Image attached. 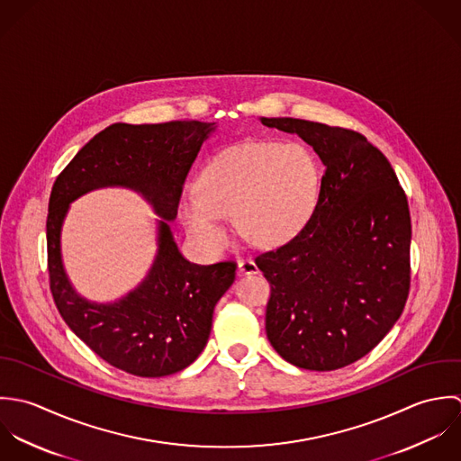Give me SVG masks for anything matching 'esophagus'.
<instances>
[{"label": "esophagus", "instance_id": "esophagus-1", "mask_svg": "<svg viewBox=\"0 0 461 461\" xmlns=\"http://www.w3.org/2000/svg\"><path fill=\"white\" fill-rule=\"evenodd\" d=\"M260 269L253 260H242L239 262V275L240 276H251V275H258Z\"/></svg>", "mask_w": 461, "mask_h": 461}]
</instances>
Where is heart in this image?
Returning a JSON list of instances; mask_svg holds the SVG:
<instances>
[{
	"instance_id": "b5f03b06",
	"label": "heart",
	"mask_w": 461,
	"mask_h": 461,
	"mask_svg": "<svg viewBox=\"0 0 461 461\" xmlns=\"http://www.w3.org/2000/svg\"><path fill=\"white\" fill-rule=\"evenodd\" d=\"M321 173L313 153L299 142L249 140L217 153L199 173L197 194L178 203L188 235L210 253L228 244L222 219L258 248L294 239L319 197Z\"/></svg>"
}]
</instances>
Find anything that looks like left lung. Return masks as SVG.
I'll return each instance as SVG.
<instances>
[{
    "instance_id": "1",
    "label": "left lung",
    "mask_w": 461,
    "mask_h": 461,
    "mask_svg": "<svg viewBox=\"0 0 461 461\" xmlns=\"http://www.w3.org/2000/svg\"><path fill=\"white\" fill-rule=\"evenodd\" d=\"M260 122L301 137L326 167L304 228L257 258L273 290L267 339L295 367H346L384 339L406 304V195L386 157L364 135L292 117Z\"/></svg>"
}]
</instances>
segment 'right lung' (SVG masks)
Masks as SVG:
<instances>
[{"label":"right lung","mask_w":461,"mask_h":461,"mask_svg":"<svg viewBox=\"0 0 461 461\" xmlns=\"http://www.w3.org/2000/svg\"><path fill=\"white\" fill-rule=\"evenodd\" d=\"M215 122H115L94 135L53 185L46 222L48 269L55 304L106 364L140 377L188 367L204 349L217 301L235 281L237 266H197L185 258L171 231L186 173ZM106 185L145 197L159 217L158 255L145 279L110 303L80 296L61 260V226L68 204Z\"/></svg>","instance_id":"obj_1"}]
</instances>
